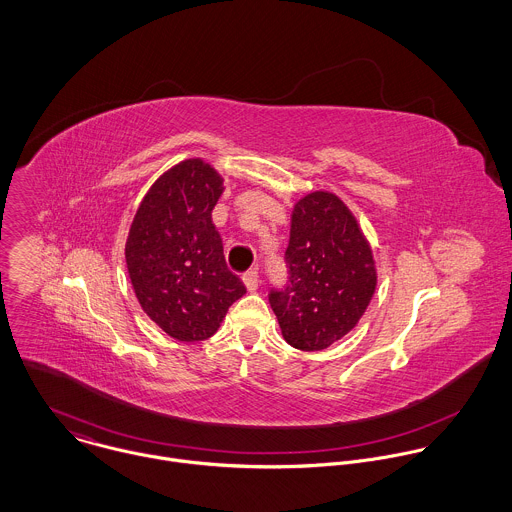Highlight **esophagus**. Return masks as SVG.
<instances>
[{
    "mask_svg": "<svg viewBox=\"0 0 512 512\" xmlns=\"http://www.w3.org/2000/svg\"><path fill=\"white\" fill-rule=\"evenodd\" d=\"M242 280H244V286H246V290H248V292H256V290H258V286H260L258 270H248V272L242 276Z\"/></svg>",
    "mask_w": 512,
    "mask_h": 512,
    "instance_id": "esophagus-1",
    "label": "esophagus"
}]
</instances>
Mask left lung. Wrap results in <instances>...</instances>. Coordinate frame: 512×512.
<instances>
[{
  "instance_id": "8db88e82",
  "label": "left lung",
  "mask_w": 512,
  "mask_h": 512,
  "mask_svg": "<svg viewBox=\"0 0 512 512\" xmlns=\"http://www.w3.org/2000/svg\"><path fill=\"white\" fill-rule=\"evenodd\" d=\"M284 260L288 282L268 293L282 335L299 351H323L359 323L372 299V250L345 203L315 191L293 207Z\"/></svg>"
}]
</instances>
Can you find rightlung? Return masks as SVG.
Wrapping results in <instances>:
<instances>
[{
  "instance_id": "add662e5",
  "label": "right lung",
  "mask_w": 512,
  "mask_h": 512,
  "mask_svg": "<svg viewBox=\"0 0 512 512\" xmlns=\"http://www.w3.org/2000/svg\"><path fill=\"white\" fill-rule=\"evenodd\" d=\"M222 191L209 163L181 161L151 185L128 234L126 264L136 297L177 341L215 335L228 307L246 293L226 266L211 217Z\"/></svg>"
}]
</instances>
